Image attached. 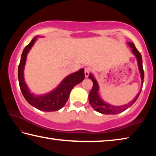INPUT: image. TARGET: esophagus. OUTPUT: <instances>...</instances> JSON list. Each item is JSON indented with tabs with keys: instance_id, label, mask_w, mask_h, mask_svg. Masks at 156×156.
<instances>
[{
	"instance_id": "esophagus-1",
	"label": "esophagus",
	"mask_w": 156,
	"mask_h": 156,
	"mask_svg": "<svg viewBox=\"0 0 156 156\" xmlns=\"http://www.w3.org/2000/svg\"><path fill=\"white\" fill-rule=\"evenodd\" d=\"M91 72V69L89 67H85L84 68V76H85L86 78H87L89 73Z\"/></svg>"
}]
</instances>
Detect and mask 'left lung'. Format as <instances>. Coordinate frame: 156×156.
<instances>
[{
	"label": "left lung",
	"mask_w": 156,
	"mask_h": 156,
	"mask_svg": "<svg viewBox=\"0 0 156 156\" xmlns=\"http://www.w3.org/2000/svg\"><path fill=\"white\" fill-rule=\"evenodd\" d=\"M129 45L132 48V51H133V54L137 58V60H138V64L139 67V71L140 72L141 79H142V83L143 84L144 82V73L143 70V67H142V59L140 53L138 51V50L136 49L135 47V44L133 43H128ZM89 78L91 79L92 82H93V87H92L91 90L89 92V101L90 103L91 106L93 109H94L96 112L103 113V114H117V113H120L121 112L125 111L129 107H130L134 102L136 101L138 98L140 94V91H139L138 95L136 96L135 98L133 100H131L130 102L128 104H126L122 106H114V105H111L107 103V102H104L98 94V84L97 81L95 80L94 76L91 74L89 76Z\"/></svg>",
	"instance_id": "left-lung-1"
}]
</instances>
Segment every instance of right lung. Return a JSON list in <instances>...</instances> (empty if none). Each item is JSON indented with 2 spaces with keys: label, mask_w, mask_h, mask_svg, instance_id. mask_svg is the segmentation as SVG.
I'll use <instances>...</instances> for the list:
<instances>
[{
  "label": "right lung",
  "mask_w": 156,
  "mask_h": 156,
  "mask_svg": "<svg viewBox=\"0 0 156 156\" xmlns=\"http://www.w3.org/2000/svg\"><path fill=\"white\" fill-rule=\"evenodd\" d=\"M36 37L34 38L30 44L23 49L20 64L18 65V78L19 86L25 100L31 106L43 112H55L61 109L67 102L70 92L73 87L81 83L84 79V69H81L77 72L69 75L66 77L57 88L54 91L43 96H36L31 94L28 89L24 80L23 70L26 62V58L31 47L34 45Z\"/></svg>",
  "instance_id": "1"
}]
</instances>
